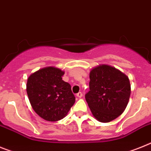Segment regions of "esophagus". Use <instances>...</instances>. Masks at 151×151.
Here are the masks:
<instances>
[{
	"label": "esophagus",
	"mask_w": 151,
	"mask_h": 151,
	"mask_svg": "<svg viewBox=\"0 0 151 151\" xmlns=\"http://www.w3.org/2000/svg\"><path fill=\"white\" fill-rule=\"evenodd\" d=\"M76 96L78 98H82V92H78V93L76 94Z\"/></svg>",
	"instance_id": "1"
}]
</instances>
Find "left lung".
<instances>
[{
    "label": "left lung",
    "mask_w": 151,
    "mask_h": 151,
    "mask_svg": "<svg viewBox=\"0 0 151 151\" xmlns=\"http://www.w3.org/2000/svg\"><path fill=\"white\" fill-rule=\"evenodd\" d=\"M89 78L90 90L85 97L91 113L99 122H111L127 107L131 95L129 78L108 65L91 69Z\"/></svg>",
    "instance_id": "1"
}]
</instances>
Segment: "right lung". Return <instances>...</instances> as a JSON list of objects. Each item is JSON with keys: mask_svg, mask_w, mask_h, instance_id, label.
<instances>
[{"mask_svg": "<svg viewBox=\"0 0 151 151\" xmlns=\"http://www.w3.org/2000/svg\"><path fill=\"white\" fill-rule=\"evenodd\" d=\"M63 75L61 69L49 66L35 72L27 79L29 102L34 111L46 121L63 119L76 101L71 86L63 80Z\"/></svg>", "mask_w": 151, "mask_h": 151, "instance_id": "1", "label": "right lung"}]
</instances>
